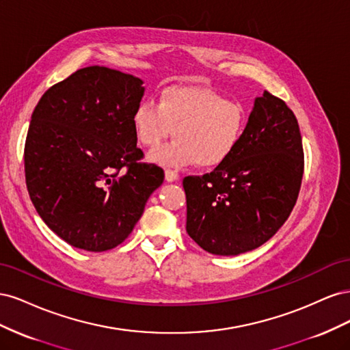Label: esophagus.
<instances>
[{
  "label": "esophagus",
  "mask_w": 350,
  "mask_h": 350,
  "mask_svg": "<svg viewBox=\"0 0 350 350\" xmlns=\"http://www.w3.org/2000/svg\"><path fill=\"white\" fill-rule=\"evenodd\" d=\"M165 179L167 183H175L178 179V174L175 171H172V169H166L165 171Z\"/></svg>",
  "instance_id": "1"
}]
</instances>
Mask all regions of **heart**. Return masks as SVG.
<instances>
[{
	"label": "heart",
	"instance_id": "obj_1",
	"mask_svg": "<svg viewBox=\"0 0 350 350\" xmlns=\"http://www.w3.org/2000/svg\"><path fill=\"white\" fill-rule=\"evenodd\" d=\"M248 116L239 102L198 86H169L157 103L143 100L131 115L135 140L147 149L175 140L149 154L153 163L172 167H216L234 154Z\"/></svg>",
	"mask_w": 350,
	"mask_h": 350
}]
</instances>
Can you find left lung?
<instances>
[{
    "label": "left lung",
    "instance_id": "left-lung-1",
    "mask_svg": "<svg viewBox=\"0 0 350 350\" xmlns=\"http://www.w3.org/2000/svg\"><path fill=\"white\" fill-rule=\"evenodd\" d=\"M304 175L295 113L264 92L228 161L203 176H185L187 232L215 256H238L267 242L289 217Z\"/></svg>",
    "mask_w": 350,
    "mask_h": 350
}]
</instances>
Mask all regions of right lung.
I'll use <instances>...</instances> for the list:
<instances>
[{
    "label": "right lung",
    "mask_w": 350,
    "mask_h": 350,
    "mask_svg": "<svg viewBox=\"0 0 350 350\" xmlns=\"http://www.w3.org/2000/svg\"><path fill=\"white\" fill-rule=\"evenodd\" d=\"M143 94L139 77L93 66L49 88L31 113L27 191L42 220L72 247L120 245L163 183L162 167L139 162L131 115Z\"/></svg>",
    "instance_id": "obj_1"
}]
</instances>
